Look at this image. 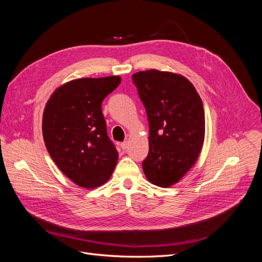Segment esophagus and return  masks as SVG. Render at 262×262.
<instances>
[{
	"mask_svg": "<svg viewBox=\"0 0 262 262\" xmlns=\"http://www.w3.org/2000/svg\"><path fill=\"white\" fill-rule=\"evenodd\" d=\"M120 146H121V148H122V149H125L126 147H128V142H126V141L122 142V143L120 144Z\"/></svg>",
	"mask_w": 262,
	"mask_h": 262,
	"instance_id": "obj_1",
	"label": "esophagus"
}]
</instances>
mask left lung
<instances>
[{"mask_svg":"<svg viewBox=\"0 0 262 262\" xmlns=\"http://www.w3.org/2000/svg\"><path fill=\"white\" fill-rule=\"evenodd\" d=\"M148 120V154L142 163L149 182L167 188L198 160L204 141L202 100L185 76L147 70L134 73Z\"/></svg>","mask_w":262,"mask_h":262,"instance_id":"8db88e82","label":"left lung"}]
</instances>
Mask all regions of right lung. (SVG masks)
Segmentation results:
<instances>
[{"instance_id": "1", "label": "right lung", "mask_w": 262, "mask_h": 262, "mask_svg": "<svg viewBox=\"0 0 262 262\" xmlns=\"http://www.w3.org/2000/svg\"><path fill=\"white\" fill-rule=\"evenodd\" d=\"M120 82V76L78 78L55 90L46 105V147L60 170L80 187L105 184L116 167L118 152L107 134L101 102Z\"/></svg>"}]
</instances>
